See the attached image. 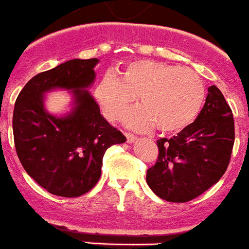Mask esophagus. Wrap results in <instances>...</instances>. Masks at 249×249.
<instances>
[{"label": "esophagus", "instance_id": "esophagus-1", "mask_svg": "<svg viewBox=\"0 0 249 249\" xmlns=\"http://www.w3.org/2000/svg\"><path fill=\"white\" fill-rule=\"evenodd\" d=\"M124 135H126V137H127V142H128V143H132V142H135V141H136V139H137V137H136V136L133 135V133L124 132Z\"/></svg>", "mask_w": 249, "mask_h": 249}]
</instances>
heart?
I'll return each mask as SVG.
<instances>
[{"mask_svg": "<svg viewBox=\"0 0 249 249\" xmlns=\"http://www.w3.org/2000/svg\"><path fill=\"white\" fill-rule=\"evenodd\" d=\"M139 97L137 108L126 117L129 126L159 132H179L200 112L205 87L194 70L152 60L129 63L118 76L107 73L95 88L104 114L120 120Z\"/></svg>", "mask_w": 249, "mask_h": 249, "instance_id": "heart-1", "label": "heart"}]
</instances>
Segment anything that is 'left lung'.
<instances>
[{
    "label": "left lung",
    "mask_w": 249,
    "mask_h": 249,
    "mask_svg": "<svg viewBox=\"0 0 249 249\" xmlns=\"http://www.w3.org/2000/svg\"><path fill=\"white\" fill-rule=\"evenodd\" d=\"M233 145L231 109L219 89L212 86L194 122L171 139L157 140L159 156L147 170L146 181L163 200H193L224 175Z\"/></svg>",
    "instance_id": "1"
}]
</instances>
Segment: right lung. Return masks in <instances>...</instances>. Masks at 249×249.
<instances>
[{"label": "right lung", "instance_id": "right-lung-1", "mask_svg": "<svg viewBox=\"0 0 249 249\" xmlns=\"http://www.w3.org/2000/svg\"><path fill=\"white\" fill-rule=\"evenodd\" d=\"M98 59H74L37 74L26 83L15 102L12 129L16 152L25 171L50 194L76 197L98 182L104 152L126 142L121 131L101 114L89 94ZM70 89L73 110L54 117L43 108V93Z\"/></svg>", "mask_w": 249, "mask_h": 249}]
</instances>
